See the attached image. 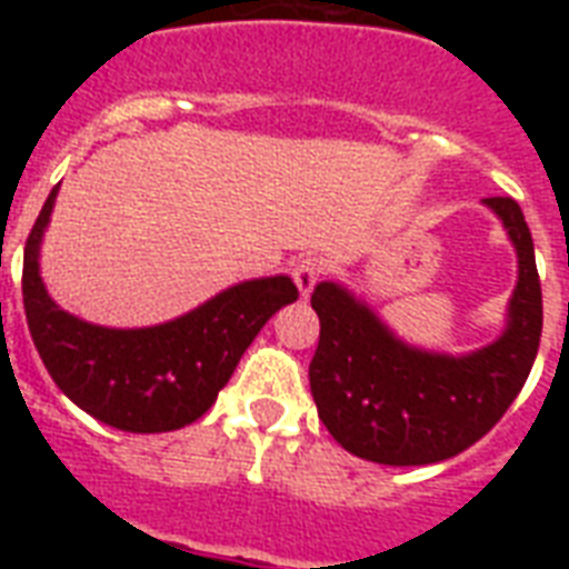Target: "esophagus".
<instances>
[{"label":"esophagus","mask_w":569,"mask_h":569,"mask_svg":"<svg viewBox=\"0 0 569 569\" xmlns=\"http://www.w3.org/2000/svg\"><path fill=\"white\" fill-rule=\"evenodd\" d=\"M292 277H295V283H298V292H301V298L307 301V298L312 295V289H316V283H319L321 262L316 257L301 259V262L292 268Z\"/></svg>","instance_id":"esophagus-1"}]
</instances>
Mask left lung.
Segmentation results:
<instances>
[{
	"label": "left lung",
	"mask_w": 569,
	"mask_h": 569,
	"mask_svg": "<svg viewBox=\"0 0 569 569\" xmlns=\"http://www.w3.org/2000/svg\"><path fill=\"white\" fill-rule=\"evenodd\" d=\"M517 250L502 333L487 346L449 355L405 342L342 283L316 286L319 348L310 389L333 440L383 467L440 463L478 442L520 396L540 346L543 298L535 241L511 197H487Z\"/></svg>",
	"instance_id": "8db88e82"
}]
</instances>
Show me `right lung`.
Wrapping results in <instances>:
<instances>
[{
  "label": "right lung",
  "instance_id": "add662e5",
  "mask_svg": "<svg viewBox=\"0 0 569 569\" xmlns=\"http://www.w3.org/2000/svg\"><path fill=\"white\" fill-rule=\"evenodd\" d=\"M61 186L49 191L22 257V307L47 372L84 413L129 433L197 422L241 355L280 307L298 301L292 277H257L150 328H102L61 310L40 277V244Z\"/></svg>",
  "mask_w": 569,
  "mask_h": 569
}]
</instances>
